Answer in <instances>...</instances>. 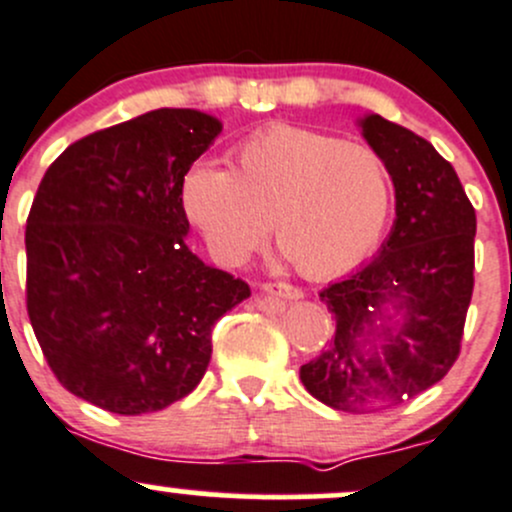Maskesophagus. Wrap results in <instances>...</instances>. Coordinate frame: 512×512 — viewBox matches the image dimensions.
I'll list each match as a JSON object with an SVG mask.
<instances>
[{"instance_id":"esophagus-1","label":"esophagus","mask_w":512,"mask_h":512,"mask_svg":"<svg viewBox=\"0 0 512 512\" xmlns=\"http://www.w3.org/2000/svg\"><path fill=\"white\" fill-rule=\"evenodd\" d=\"M262 289H265V294H272V297L289 299V301L304 297L299 287H292V284H287V282H267V284H262Z\"/></svg>"}]
</instances>
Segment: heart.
Returning a JSON list of instances; mask_svg holds the SVG:
<instances>
[{
  "label": "heart",
  "instance_id": "obj_1",
  "mask_svg": "<svg viewBox=\"0 0 512 512\" xmlns=\"http://www.w3.org/2000/svg\"><path fill=\"white\" fill-rule=\"evenodd\" d=\"M181 201L220 260L240 262L274 230L279 250L304 277L353 270L373 252L392 206L383 157L368 144L292 125L242 139L230 171L198 161Z\"/></svg>",
  "mask_w": 512,
  "mask_h": 512
}]
</instances>
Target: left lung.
Returning a JSON list of instances; mask_svg holds the SVG:
<instances>
[{"label": "left lung", "instance_id": "8db88e82", "mask_svg": "<svg viewBox=\"0 0 512 512\" xmlns=\"http://www.w3.org/2000/svg\"><path fill=\"white\" fill-rule=\"evenodd\" d=\"M395 186V223L378 255L319 294L331 343L301 365L309 395L373 412L439 383L456 363L473 294L476 211L427 139L380 115L358 122Z\"/></svg>", "mask_w": 512, "mask_h": 512}]
</instances>
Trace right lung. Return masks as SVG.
Masks as SVG:
<instances>
[{"label": "right lung", "mask_w": 512, "mask_h": 512, "mask_svg": "<svg viewBox=\"0 0 512 512\" xmlns=\"http://www.w3.org/2000/svg\"><path fill=\"white\" fill-rule=\"evenodd\" d=\"M223 132L161 107L73 142L26 220V311L58 383L115 414L159 412L211 363L215 321L250 287L186 245V171Z\"/></svg>", "instance_id": "add662e5"}]
</instances>
